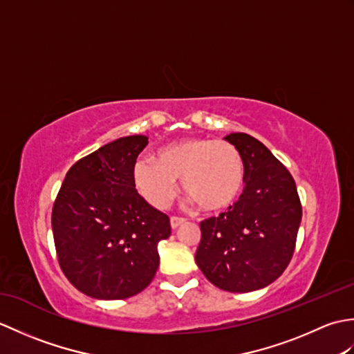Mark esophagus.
Segmentation results:
<instances>
[{"label":"esophagus","mask_w":354,"mask_h":354,"mask_svg":"<svg viewBox=\"0 0 354 354\" xmlns=\"http://www.w3.org/2000/svg\"><path fill=\"white\" fill-rule=\"evenodd\" d=\"M183 223H185L184 217H178V216H171L170 217V225H171L173 230H176L178 227H181Z\"/></svg>","instance_id":"34e87169"}]
</instances>
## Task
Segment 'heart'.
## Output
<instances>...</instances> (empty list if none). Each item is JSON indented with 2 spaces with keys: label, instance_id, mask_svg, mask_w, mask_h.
I'll return each mask as SVG.
<instances>
[{
  "label": "heart",
  "instance_id": "b5f03b06",
  "mask_svg": "<svg viewBox=\"0 0 354 354\" xmlns=\"http://www.w3.org/2000/svg\"><path fill=\"white\" fill-rule=\"evenodd\" d=\"M183 190L205 212H219L236 202L245 185V161L230 141L189 137L156 150L155 160L138 158L132 165L135 189L155 208H167Z\"/></svg>",
  "mask_w": 354,
  "mask_h": 354
}]
</instances>
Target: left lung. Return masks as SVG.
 Returning a JSON list of instances; mask_svg holds the SVG:
<instances>
[{"label": "left lung", "instance_id": "left-lung-1", "mask_svg": "<svg viewBox=\"0 0 354 354\" xmlns=\"http://www.w3.org/2000/svg\"><path fill=\"white\" fill-rule=\"evenodd\" d=\"M245 161V190L228 212L201 222L196 265L227 292H251L275 281L295 251L303 208L295 181L257 138L230 133Z\"/></svg>", "mask_w": 354, "mask_h": 354}]
</instances>
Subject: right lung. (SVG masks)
I'll use <instances>...</instances> for the list:
<instances>
[{
  "label": "right lung",
  "mask_w": 354,
  "mask_h": 354,
  "mask_svg": "<svg viewBox=\"0 0 354 354\" xmlns=\"http://www.w3.org/2000/svg\"><path fill=\"white\" fill-rule=\"evenodd\" d=\"M146 146L145 135H131L84 156L66 171L53 204L59 266L88 297L129 298L156 274L158 243L171 228L169 216L135 190L132 165Z\"/></svg>",
  "instance_id": "right-lung-1"
}]
</instances>
